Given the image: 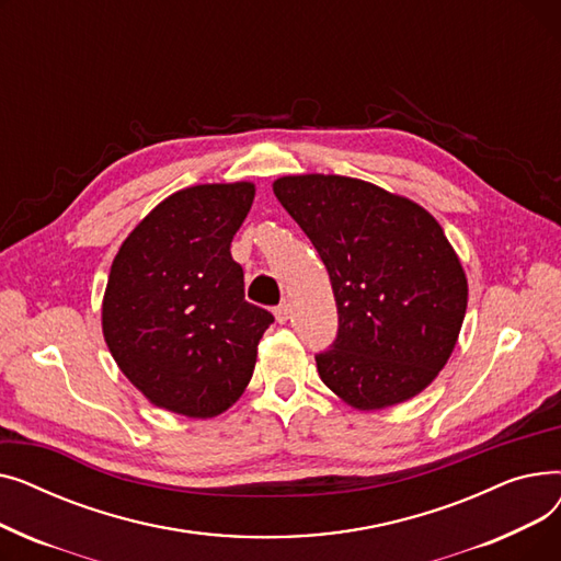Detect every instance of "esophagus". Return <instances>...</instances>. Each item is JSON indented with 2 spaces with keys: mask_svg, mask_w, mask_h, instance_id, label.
Segmentation results:
<instances>
[{
  "mask_svg": "<svg viewBox=\"0 0 561 561\" xmlns=\"http://www.w3.org/2000/svg\"><path fill=\"white\" fill-rule=\"evenodd\" d=\"M275 318H277L279 325H284V322L288 320V305H286V302H284V305H279V307L275 309Z\"/></svg>",
  "mask_w": 561,
  "mask_h": 561,
  "instance_id": "1",
  "label": "esophagus"
}]
</instances>
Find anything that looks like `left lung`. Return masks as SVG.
Wrapping results in <instances>:
<instances>
[{
  "label": "left lung",
  "mask_w": 561,
  "mask_h": 561,
  "mask_svg": "<svg viewBox=\"0 0 561 561\" xmlns=\"http://www.w3.org/2000/svg\"><path fill=\"white\" fill-rule=\"evenodd\" d=\"M273 191L330 273L339 334L316 357L345 404L377 411L419 396L457 345L463 265L414 199L341 174H286Z\"/></svg>",
  "instance_id": "8db88e82"
}]
</instances>
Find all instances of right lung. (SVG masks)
<instances>
[{
	"label": "right lung",
	"mask_w": 561,
	"mask_h": 561,
	"mask_svg": "<svg viewBox=\"0 0 561 561\" xmlns=\"http://www.w3.org/2000/svg\"><path fill=\"white\" fill-rule=\"evenodd\" d=\"M252 182L199 184L159 202L117 250L102 300V334L154 407L214 419L250 385L275 320L245 302L231 239L254 202Z\"/></svg>",
	"instance_id": "obj_1"
}]
</instances>
